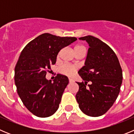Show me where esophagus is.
Instances as JSON below:
<instances>
[{
  "label": "esophagus",
  "instance_id": "34e87169",
  "mask_svg": "<svg viewBox=\"0 0 134 134\" xmlns=\"http://www.w3.org/2000/svg\"><path fill=\"white\" fill-rule=\"evenodd\" d=\"M69 82H72L73 80L72 79H69Z\"/></svg>",
  "mask_w": 134,
  "mask_h": 134
}]
</instances>
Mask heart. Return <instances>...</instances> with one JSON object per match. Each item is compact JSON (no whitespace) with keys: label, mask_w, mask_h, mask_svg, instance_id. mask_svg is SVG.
<instances>
[{"label":"heart","mask_w":134,"mask_h":134,"mask_svg":"<svg viewBox=\"0 0 134 134\" xmlns=\"http://www.w3.org/2000/svg\"><path fill=\"white\" fill-rule=\"evenodd\" d=\"M80 50H85V49H84L82 46H76L74 48V53L77 52L78 51ZM76 70V68L74 66H72V65L69 64H64L60 67L59 70H60V72L62 74L68 76H71L74 74Z\"/></svg>","instance_id":"obj_1"}]
</instances>
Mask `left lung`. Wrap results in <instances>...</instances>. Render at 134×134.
<instances>
[{"instance_id":"8db88e82","label":"left lung","mask_w":134,"mask_h":134,"mask_svg":"<svg viewBox=\"0 0 134 134\" xmlns=\"http://www.w3.org/2000/svg\"><path fill=\"white\" fill-rule=\"evenodd\" d=\"M79 40L86 41L89 48L85 66L78 72L83 82H76L79 89L76 99L85 114L99 117L105 114L118 98L122 83V70L118 57L108 45L92 35Z\"/></svg>"}]
</instances>
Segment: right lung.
Returning a JSON list of instances; mask_svg holds the SVG:
<instances>
[{"label": "right lung", "mask_w": 134, "mask_h": 134, "mask_svg": "<svg viewBox=\"0 0 134 134\" xmlns=\"http://www.w3.org/2000/svg\"><path fill=\"white\" fill-rule=\"evenodd\" d=\"M76 40L74 37L43 34L21 52L15 68V83L23 103L37 117L48 118L58 109L69 80L58 74L52 82L46 79V73L55 64L59 52Z\"/></svg>", "instance_id": "obj_1"}]
</instances>
